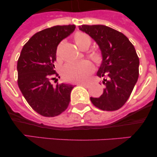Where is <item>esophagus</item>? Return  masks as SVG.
<instances>
[{"label":"esophagus","mask_w":157,"mask_h":157,"mask_svg":"<svg viewBox=\"0 0 157 157\" xmlns=\"http://www.w3.org/2000/svg\"><path fill=\"white\" fill-rule=\"evenodd\" d=\"M80 85L82 86H84V87H89V86H90V84L87 83H80Z\"/></svg>","instance_id":"obj_1"}]
</instances>
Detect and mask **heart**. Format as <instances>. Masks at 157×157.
Instances as JSON below:
<instances>
[{"mask_svg":"<svg viewBox=\"0 0 157 157\" xmlns=\"http://www.w3.org/2000/svg\"><path fill=\"white\" fill-rule=\"evenodd\" d=\"M74 41L80 49L86 48L91 45V38L84 33H77L74 36ZM90 57L96 63L102 61V55L99 51L91 52ZM93 71V66L89 61L67 63L62 69V76L64 80L71 82H82L86 80Z\"/></svg>","mask_w":157,"mask_h":157,"instance_id":"heart-1","label":"heart"}]
</instances>
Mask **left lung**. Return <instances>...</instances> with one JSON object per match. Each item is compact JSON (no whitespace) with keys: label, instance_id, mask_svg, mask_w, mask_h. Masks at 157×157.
Wrapping results in <instances>:
<instances>
[{"label":"left lung","instance_id":"obj_1","mask_svg":"<svg viewBox=\"0 0 157 157\" xmlns=\"http://www.w3.org/2000/svg\"><path fill=\"white\" fill-rule=\"evenodd\" d=\"M79 29L98 44L102 62L97 76L104 77L105 89L92 103L103 111H115L131 96L139 76V58L135 48L123 33L104 25H82Z\"/></svg>","mask_w":157,"mask_h":157}]
</instances>
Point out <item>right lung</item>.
I'll return each mask as SVG.
<instances>
[{
  "label": "right lung",
  "instance_id": "add662e5",
  "mask_svg": "<svg viewBox=\"0 0 157 157\" xmlns=\"http://www.w3.org/2000/svg\"><path fill=\"white\" fill-rule=\"evenodd\" d=\"M75 28V25L55 26L38 32L25 44L19 57V88L32 109L42 116H57L68 107L74 86L57 83L53 86L51 80L58 76L54 65L57 47Z\"/></svg>",
  "mask_w": 157,
  "mask_h": 157
}]
</instances>
